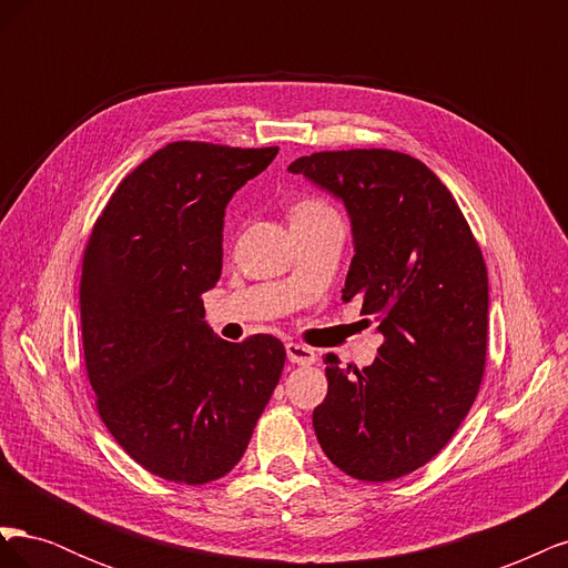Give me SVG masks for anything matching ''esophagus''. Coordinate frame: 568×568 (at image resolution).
<instances>
[{
    "mask_svg": "<svg viewBox=\"0 0 568 568\" xmlns=\"http://www.w3.org/2000/svg\"><path fill=\"white\" fill-rule=\"evenodd\" d=\"M286 357H288V363H294V365H313L317 359L315 351L311 346H303V343H296V341L286 343Z\"/></svg>",
    "mask_w": 568,
    "mask_h": 568,
    "instance_id": "34e87169",
    "label": "esophagus"
}]
</instances>
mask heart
I'll return each instance as SVG.
<instances>
[{
	"instance_id": "heart-1",
	"label": "heart",
	"mask_w": 568,
	"mask_h": 568,
	"mask_svg": "<svg viewBox=\"0 0 568 568\" xmlns=\"http://www.w3.org/2000/svg\"><path fill=\"white\" fill-rule=\"evenodd\" d=\"M288 215H291V222H301V220L329 217V215H336V213H334L329 203H324L322 199H315V196H307V199H301V201L291 205Z\"/></svg>"
}]
</instances>
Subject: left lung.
I'll list each match as a JSON object with an SVG mask.
<instances>
[{
	"label": "left lung",
	"mask_w": 568,
	"mask_h": 568,
	"mask_svg": "<svg viewBox=\"0 0 568 568\" xmlns=\"http://www.w3.org/2000/svg\"><path fill=\"white\" fill-rule=\"evenodd\" d=\"M288 170L346 205L355 255L343 301H363L384 336L369 367L324 357L317 440L357 480L407 476L448 445L484 379V255L448 186L407 153L320 151Z\"/></svg>",
	"instance_id": "8db88e82"
}]
</instances>
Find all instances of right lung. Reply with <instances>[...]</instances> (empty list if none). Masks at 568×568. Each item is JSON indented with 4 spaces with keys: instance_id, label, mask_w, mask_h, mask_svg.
I'll use <instances>...</instances> for the list:
<instances>
[{
    "instance_id": "1",
    "label": "right lung",
    "mask_w": 568,
    "mask_h": 568,
    "mask_svg": "<svg viewBox=\"0 0 568 568\" xmlns=\"http://www.w3.org/2000/svg\"><path fill=\"white\" fill-rule=\"evenodd\" d=\"M277 151L168 144L118 184L84 246L82 348L99 417L140 467L175 484L234 469L284 369L280 338H217L201 298L220 280L230 199Z\"/></svg>"
}]
</instances>
